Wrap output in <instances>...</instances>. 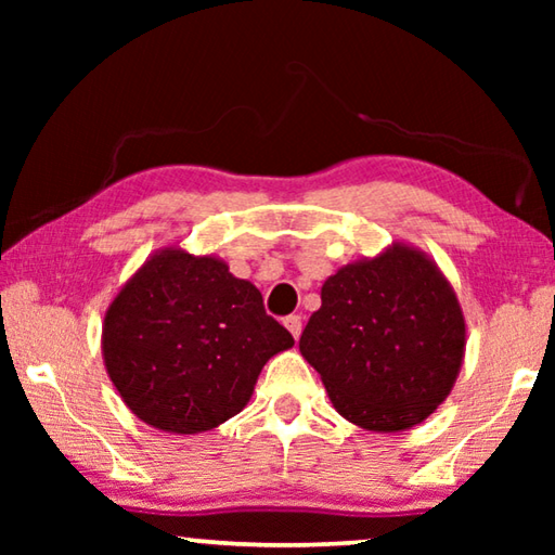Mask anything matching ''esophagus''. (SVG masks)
Masks as SVG:
<instances>
[{
	"instance_id": "34e87169",
	"label": "esophagus",
	"mask_w": 555,
	"mask_h": 555,
	"mask_svg": "<svg viewBox=\"0 0 555 555\" xmlns=\"http://www.w3.org/2000/svg\"><path fill=\"white\" fill-rule=\"evenodd\" d=\"M284 325L288 327V333L294 335L296 340H298V337H300V331H304V321H300V315H288L286 321H284Z\"/></svg>"
}]
</instances>
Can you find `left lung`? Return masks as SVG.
Listing matches in <instances>:
<instances>
[{"mask_svg": "<svg viewBox=\"0 0 555 555\" xmlns=\"http://www.w3.org/2000/svg\"><path fill=\"white\" fill-rule=\"evenodd\" d=\"M465 343L463 308L443 271L413 244L391 242L325 279L298 350L343 418L399 434L448 399Z\"/></svg>", "mask_w": 555, "mask_h": 555, "instance_id": "1", "label": "left lung"}]
</instances>
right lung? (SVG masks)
Instances as JSON below:
<instances>
[{
    "label": "right lung",
    "instance_id": "1",
    "mask_svg": "<svg viewBox=\"0 0 555 555\" xmlns=\"http://www.w3.org/2000/svg\"><path fill=\"white\" fill-rule=\"evenodd\" d=\"M294 347L259 288L220 257L162 247L112 298L102 360L121 401L173 436L218 428L247 406L261 367Z\"/></svg>",
    "mask_w": 555,
    "mask_h": 555
}]
</instances>
